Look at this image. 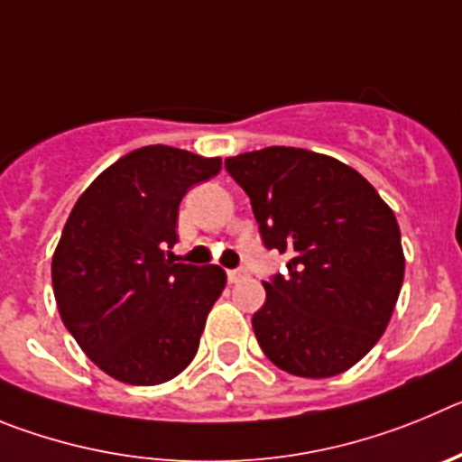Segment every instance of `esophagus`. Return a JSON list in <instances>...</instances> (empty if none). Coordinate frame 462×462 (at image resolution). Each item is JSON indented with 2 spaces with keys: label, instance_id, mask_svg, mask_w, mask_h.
<instances>
[{
  "label": "esophagus",
  "instance_id": "34e87169",
  "mask_svg": "<svg viewBox=\"0 0 462 462\" xmlns=\"http://www.w3.org/2000/svg\"><path fill=\"white\" fill-rule=\"evenodd\" d=\"M244 278H248V272L246 269H227V281L230 282H239L244 281Z\"/></svg>",
  "mask_w": 462,
  "mask_h": 462
}]
</instances>
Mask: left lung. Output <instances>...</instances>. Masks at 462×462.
Listing matches in <instances>:
<instances>
[{"instance_id": "1", "label": "left lung", "mask_w": 462, "mask_h": 462, "mask_svg": "<svg viewBox=\"0 0 462 462\" xmlns=\"http://www.w3.org/2000/svg\"><path fill=\"white\" fill-rule=\"evenodd\" d=\"M251 198L264 246L288 253V276L262 281L253 315L262 352L299 377H334L384 334L405 255L392 207L350 165L297 147L226 159Z\"/></svg>"}]
</instances>
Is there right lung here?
Returning <instances> with one entry per match:
<instances>
[{
  "label": "right lung",
  "instance_id": "right-lung-1",
  "mask_svg": "<svg viewBox=\"0 0 462 462\" xmlns=\"http://www.w3.org/2000/svg\"><path fill=\"white\" fill-rule=\"evenodd\" d=\"M221 159L149 144L103 170L78 198L52 255L61 322L87 356L126 384H163L200 347L226 288L216 264L172 260L180 202Z\"/></svg>",
  "mask_w": 462,
  "mask_h": 462
}]
</instances>
